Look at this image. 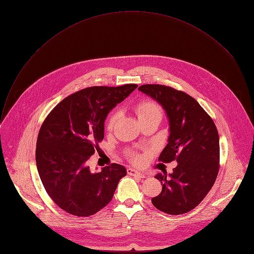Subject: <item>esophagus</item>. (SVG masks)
<instances>
[{
  "label": "esophagus",
  "mask_w": 254,
  "mask_h": 254,
  "mask_svg": "<svg viewBox=\"0 0 254 254\" xmlns=\"http://www.w3.org/2000/svg\"><path fill=\"white\" fill-rule=\"evenodd\" d=\"M127 174H128V175H131V176H137V177H139V178H146V177H148V175H147L146 173L139 172V171L134 170V169H131V168L127 169Z\"/></svg>",
  "instance_id": "obj_1"
}]
</instances>
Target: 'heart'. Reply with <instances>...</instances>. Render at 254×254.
<instances>
[{"label":"heart","instance_id":"obj_1","mask_svg":"<svg viewBox=\"0 0 254 254\" xmlns=\"http://www.w3.org/2000/svg\"><path fill=\"white\" fill-rule=\"evenodd\" d=\"M135 113L137 116L138 121H143L146 119H149L151 117H161L162 118V112L161 108L159 107L158 104H156L153 101H142L140 103H138L135 106ZM118 115H114L113 117H111V119L108 120L107 123V129H113L117 120H118ZM132 160L134 162H138L140 160L139 157L136 156H132Z\"/></svg>","mask_w":254,"mask_h":254}]
</instances>
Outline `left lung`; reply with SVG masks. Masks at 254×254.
Returning a JSON list of instances; mask_svg holds the SVG:
<instances>
[{"mask_svg":"<svg viewBox=\"0 0 254 254\" xmlns=\"http://www.w3.org/2000/svg\"><path fill=\"white\" fill-rule=\"evenodd\" d=\"M138 90L163 107L169 122L168 143L159 160L178 163L173 173L155 176L163 188L152 203L170 215L187 213L200 204L215 183L219 170L218 131L187 93L159 84L141 85Z\"/></svg>","mask_w":254,"mask_h":254,"instance_id":"1","label":"left lung"}]
</instances>
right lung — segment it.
Returning a JSON list of instances; mask_svg holds the SVG:
<instances>
[{
    "mask_svg": "<svg viewBox=\"0 0 254 254\" xmlns=\"http://www.w3.org/2000/svg\"><path fill=\"white\" fill-rule=\"evenodd\" d=\"M136 84L93 86L59 102L43 123L36 146V165L50 198L75 216L95 214L113 199L124 166L113 164L91 172L87 161L104 136L106 117Z\"/></svg>",
    "mask_w": 254,
    "mask_h": 254,
    "instance_id": "add662e5",
    "label": "right lung"
}]
</instances>
